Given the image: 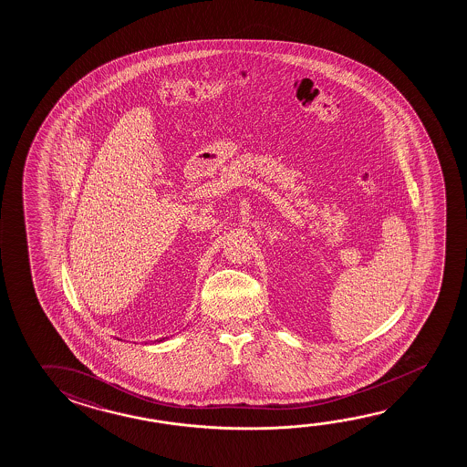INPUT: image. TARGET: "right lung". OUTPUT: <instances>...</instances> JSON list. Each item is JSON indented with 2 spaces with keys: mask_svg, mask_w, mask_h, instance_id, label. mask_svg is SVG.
<instances>
[{
  "mask_svg": "<svg viewBox=\"0 0 467 467\" xmlns=\"http://www.w3.org/2000/svg\"><path fill=\"white\" fill-rule=\"evenodd\" d=\"M162 340H164V338H162ZM162 340H160V342H162Z\"/></svg>",
  "mask_w": 467,
  "mask_h": 467,
  "instance_id": "obj_1",
  "label": "right lung"
}]
</instances>
